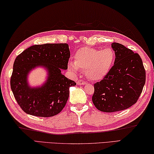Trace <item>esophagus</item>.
<instances>
[{
    "instance_id": "34e87169",
    "label": "esophagus",
    "mask_w": 154,
    "mask_h": 154,
    "mask_svg": "<svg viewBox=\"0 0 154 154\" xmlns=\"http://www.w3.org/2000/svg\"><path fill=\"white\" fill-rule=\"evenodd\" d=\"M85 84H87V82L84 81V80H78V82H77V85H84Z\"/></svg>"
}]
</instances>
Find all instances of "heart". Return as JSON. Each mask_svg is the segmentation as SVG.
Instances as JSON below:
<instances>
[{
	"label": "heart",
	"instance_id": "obj_1",
	"mask_svg": "<svg viewBox=\"0 0 154 154\" xmlns=\"http://www.w3.org/2000/svg\"><path fill=\"white\" fill-rule=\"evenodd\" d=\"M114 60L115 53L111 48L101 50L82 47L76 51L74 63L69 62L68 66L74 72L79 69L84 70L88 79L97 80L108 73Z\"/></svg>",
	"mask_w": 154,
	"mask_h": 154
}]
</instances>
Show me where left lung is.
Instances as JSON below:
<instances>
[{"label": "left lung", "mask_w": 154, "mask_h": 154, "mask_svg": "<svg viewBox=\"0 0 154 154\" xmlns=\"http://www.w3.org/2000/svg\"><path fill=\"white\" fill-rule=\"evenodd\" d=\"M114 66L103 79L94 85L93 103L99 111L114 112L133 106L145 83V70L138 53L117 42Z\"/></svg>", "instance_id": "obj_1"}]
</instances>
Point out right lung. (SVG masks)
Segmentation results:
<instances>
[{"mask_svg":"<svg viewBox=\"0 0 154 154\" xmlns=\"http://www.w3.org/2000/svg\"><path fill=\"white\" fill-rule=\"evenodd\" d=\"M70 52L66 43L31 46L20 54L13 63L11 88L15 100L26 114L51 117L61 112L69 97L70 87L76 85L61 74L67 69ZM38 66L47 69V81L41 87L29 86V72Z\"/></svg>","mask_w":154,"mask_h":154,"instance_id":"add662e5","label":"right lung"}]
</instances>
